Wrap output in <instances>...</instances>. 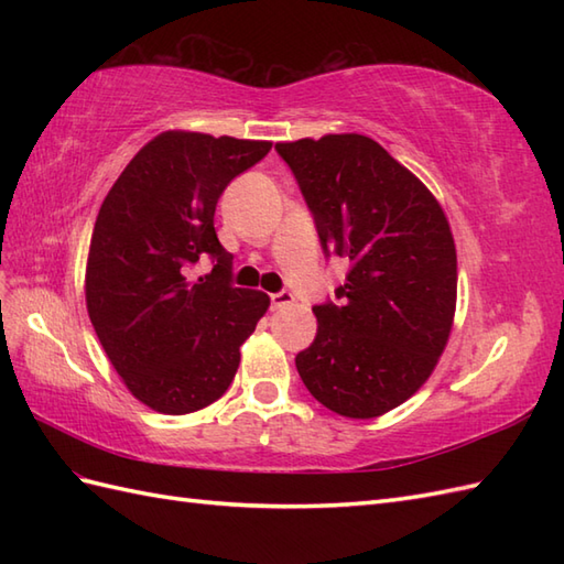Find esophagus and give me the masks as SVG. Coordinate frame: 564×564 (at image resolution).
I'll list each match as a JSON object with an SVG mask.
<instances>
[{"label":"esophagus","instance_id":"obj_1","mask_svg":"<svg viewBox=\"0 0 564 564\" xmlns=\"http://www.w3.org/2000/svg\"><path fill=\"white\" fill-rule=\"evenodd\" d=\"M295 303V297L291 291H279L271 293V310H285Z\"/></svg>","mask_w":564,"mask_h":564}]
</instances>
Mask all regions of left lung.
Here are the masks:
<instances>
[{
    "instance_id": "left-lung-1",
    "label": "left lung",
    "mask_w": 564,
    "mask_h": 564,
    "mask_svg": "<svg viewBox=\"0 0 564 564\" xmlns=\"http://www.w3.org/2000/svg\"><path fill=\"white\" fill-rule=\"evenodd\" d=\"M325 254L351 269L339 303L315 305L317 337L295 356L305 388L351 419L386 414L424 386L448 344L458 259L446 213L419 178L358 133L275 142Z\"/></svg>"
}]
</instances>
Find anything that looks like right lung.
<instances>
[{
    "label": "right lung",
    "instance_id": "right-lung-1",
    "mask_svg": "<svg viewBox=\"0 0 564 564\" xmlns=\"http://www.w3.org/2000/svg\"><path fill=\"white\" fill-rule=\"evenodd\" d=\"M269 150L267 140L166 130L101 203L84 279L89 319L126 388L154 412L223 398L239 346L269 310L267 293L230 283L232 254L213 225L225 186ZM203 256L214 271L191 280Z\"/></svg>",
    "mask_w": 564,
    "mask_h": 564
}]
</instances>
